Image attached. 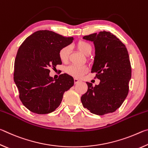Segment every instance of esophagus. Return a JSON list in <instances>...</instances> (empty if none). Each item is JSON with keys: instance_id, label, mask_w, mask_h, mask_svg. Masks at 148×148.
<instances>
[{"instance_id": "1", "label": "esophagus", "mask_w": 148, "mask_h": 148, "mask_svg": "<svg viewBox=\"0 0 148 148\" xmlns=\"http://www.w3.org/2000/svg\"><path fill=\"white\" fill-rule=\"evenodd\" d=\"M74 84H78L79 82H80V80L79 79H77V78H74Z\"/></svg>"}]
</instances>
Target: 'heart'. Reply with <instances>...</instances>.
Segmentation results:
<instances>
[{
    "label": "heart",
    "instance_id": "b5f03b06",
    "mask_svg": "<svg viewBox=\"0 0 148 148\" xmlns=\"http://www.w3.org/2000/svg\"><path fill=\"white\" fill-rule=\"evenodd\" d=\"M77 49L84 56H88L91 53L92 47L91 44L86 41L80 40L76 44ZM71 47L70 46H64L60 49L59 52V57L61 61L63 62H66L69 60L70 53H71ZM65 71L68 74L76 77H81L82 75L86 74L88 71V68L86 65H74L72 64L67 66Z\"/></svg>",
    "mask_w": 148,
    "mask_h": 148
}]
</instances>
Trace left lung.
I'll return each mask as SVG.
<instances>
[{
	"label": "left lung",
	"mask_w": 148,
	"mask_h": 148,
	"mask_svg": "<svg viewBox=\"0 0 148 148\" xmlns=\"http://www.w3.org/2000/svg\"><path fill=\"white\" fill-rule=\"evenodd\" d=\"M93 42L95 56L91 72L101 80L99 85L86 82L87 91L81 97L84 108L92 114L103 116L121 106L128 95L131 66L125 45L110 32L101 31L85 36Z\"/></svg>",
	"instance_id": "1"
}]
</instances>
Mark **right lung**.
I'll return each mask as SVG.
<instances>
[{
	"mask_svg": "<svg viewBox=\"0 0 148 148\" xmlns=\"http://www.w3.org/2000/svg\"><path fill=\"white\" fill-rule=\"evenodd\" d=\"M73 37H64L42 30L25 40L17 51L14 63V80L22 103L38 114L51 113L58 108L65 91L74 85V79L62 74L58 79L49 76V68L62 62L60 49L69 46Z\"/></svg>",
	"mask_w": 148,
	"mask_h": 148,
	"instance_id": "add662e5",
	"label": "right lung"
}]
</instances>
